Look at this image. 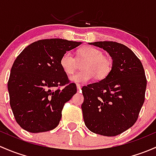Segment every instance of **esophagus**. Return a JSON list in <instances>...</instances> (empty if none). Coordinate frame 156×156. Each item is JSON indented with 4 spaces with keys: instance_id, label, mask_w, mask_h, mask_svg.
Instances as JSON below:
<instances>
[{
    "instance_id": "1",
    "label": "esophagus",
    "mask_w": 156,
    "mask_h": 156,
    "mask_svg": "<svg viewBox=\"0 0 156 156\" xmlns=\"http://www.w3.org/2000/svg\"><path fill=\"white\" fill-rule=\"evenodd\" d=\"M76 87H77L78 91H80V90L81 89V86H80V84H79V83H77V84H76Z\"/></svg>"
}]
</instances>
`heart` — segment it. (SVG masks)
<instances>
[{"instance_id":"heart-1","label":"heart","mask_w":156,"mask_h":156,"mask_svg":"<svg viewBox=\"0 0 156 156\" xmlns=\"http://www.w3.org/2000/svg\"><path fill=\"white\" fill-rule=\"evenodd\" d=\"M82 62L83 70L70 77L72 81L76 83L88 82L94 76L97 80H103L108 76L113 66L110 58L103 55L102 51L89 46L77 49L76 58L70 52H65L60 58V65L66 74L70 75L77 68L78 63Z\"/></svg>"}]
</instances>
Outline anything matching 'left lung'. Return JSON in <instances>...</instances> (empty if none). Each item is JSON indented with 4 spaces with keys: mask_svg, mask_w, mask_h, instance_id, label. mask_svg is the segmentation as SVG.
<instances>
[{
    "mask_svg": "<svg viewBox=\"0 0 156 156\" xmlns=\"http://www.w3.org/2000/svg\"><path fill=\"white\" fill-rule=\"evenodd\" d=\"M113 58L108 76L82 88L86 126L92 132L113 137L134 126L144 101L147 78L140 60L125 45L113 41L90 43Z\"/></svg>",
    "mask_w": 156,
    "mask_h": 156,
    "instance_id": "8db88e82",
    "label": "left lung"
}]
</instances>
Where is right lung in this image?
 <instances>
[{
  "label": "right lung",
  "mask_w": 156,
  "mask_h": 156,
  "mask_svg": "<svg viewBox=\"0 0 156 156\" xmlns=\"http://www.w3.org/2000/svg\"><path fill=\"white\" fill-rule=\"evenodd\" d=\"M81 42L44 39L28 45L17 56L7 83L9 104L21 128L31 133L54 129L65 104L76 93L60 65L67 51Z\"/></svg>",
  "instance_id": "add662e5"
}]
</instances>
